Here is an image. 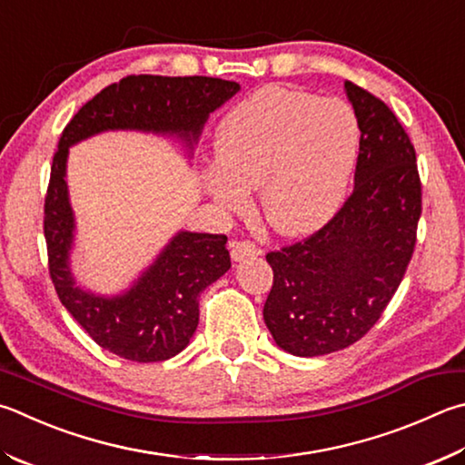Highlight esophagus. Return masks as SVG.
<instances>
[{
    "mask_svg": "<svg viewBox=\"0 0 465 465\" xmlns=\"http://www.w3.org/2000/svg\"><path fill=\"white\" fill-rule=\"evenodd\" d=\"M230 250H232V258L235 262H242V260H246V258H256L260 254V250H258L256 243L246 242V240H243V242H232Z\"/></svg>",
    "mask_w": 465,
    "mask_h": 465,
    "instance_id": "1",
    "label": "esophagus"
}]
</instances>
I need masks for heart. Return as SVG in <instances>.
<instances>
[{"instance_id":"1","label":"heart","mask_w":465,"mask_h":465,"mask_svg":"<svg viewBox=\"0 0 465 465\" xmlns=\"http://www.w3.org/2000/svg\"><path fill=\"white\" fill-rule=\"evenodd\" d=\"M217 171L207 187L240 209L260 189V211L286 235L315 232L341 205L360 152V124L341 99L266 87L243 99L217 125Z\"/></svg>"}]
</instances>
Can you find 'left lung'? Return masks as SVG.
I'll return each instance as SVG.
<instances>
[{
	"label": "left lung",
	"instance_id": "left-lung-1",
	"mask_svg": "<svg viewBox=\"0 0 465 465\" xmlns=\"http://www.w3.org/2000/svg\"><path fill=\"white\" fill-rule=\"evenodd\" d=\"M360 124L356 184L307 240L266 254L274 282L264 323L278 348L325 356L361 340L399 289L420 217L417 156L384 101L345 81Z\"/></svg>",
	"mask_w": 465,
	"mask_h": 465
}]
</instances>
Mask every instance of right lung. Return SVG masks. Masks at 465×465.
<instances>
[{"mask_svg": "<svg viewBox=\"0 0 465 465\" xmlns=\"http://www.w3.org/2000/svg\"><path fill=\"white\" fill-rule=\"evenodd\" d=\"M238 91L235 81L213 77H125L87 101L58 140L45 201L50 278L93 341L124 360L164 361L187 348L199 325V294L232 268L227 238L179 232L124 292L83 289L71 270L77 223L66 184L69 148L101 132L134 130L176 138L191 150L209 114Z\"/></svg>", "mask_w": 465, "mask_h": 465, "instance_id": "1", "label": "right lung"}]
</instances>
